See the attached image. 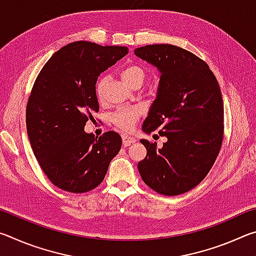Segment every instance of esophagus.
I'll return each instance as SVG.
<instances>
[{
    "label": "esophagus",
    "mask_w": 256,
    "mask_h": 256,
    "mask_svg": "<svg viewBox=\"0 0 256 256\" xmlns=\"http://www.w3.org/2000/svg\"><path fill=\"white\" fill-rule=\"evenodd\" d=\"M122 141H123V146H131L132 144H134L136 142V138H132V136H122Z\"/></svg>",
    "instance_id": "1"
}]
</instances>
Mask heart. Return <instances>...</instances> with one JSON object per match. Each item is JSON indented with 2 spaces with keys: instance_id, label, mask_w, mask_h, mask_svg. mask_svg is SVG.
Here are the masks:
<instances>
[{
  "instance_id": "heart-1",
  "label": "heart",
  "mask_w": 256,
  "mask_h": 256,
  "mask_svg": "<svg viewBox=\"0 0 256 256\" xmlns=\"http://www.w3.org/2000/svg\"><path fill=\"white\" fill-rule=\"evenodd\" d=\"M146 68L138 66V64H131V66L124 68V70L122 71L124 81L131 86H141L146 80ZM106 82V76H100L96 84V96L100 102L105 99ZM142 114H144V110H142L141 106L120 107L110 115V122L120 131L131 132L134 128L136 120L140 118Z\"/></svg>"
}]
</instances>
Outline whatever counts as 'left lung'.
<instances>
[{
  "label": "left lung",
  "instance_id": "obj_1",
  "mask_svg": "<svg viewBox=\"0 0 256 256\" xmlns=\"http://www.w3.org/2000/svg\"><path fill=\"white\" fill-rule=\"evenodd\" d=\"M138 58L160 71L158 94L142 130L166 136L162 148L142 138L146 156L138 168L144 183L162 196H180L204 180L224 140V102L204 60L178 46L146 45Z\"/></svg>",
  "mask_w": 256,
  "mask_h": 256
}]
</instances>
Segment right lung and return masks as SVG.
I'll list each match as a JSON object with an SVG mask.
<instances>
[{
	"label": "right lung",
	"instance_id": "obj_1",
	"mask_svg": "<svg viewBox=\"0 0 256 256\" xmlns=\"http://www.w3.org/2000/svg\"><path fill=\"white\" fill-rule=\"evenodd\" d=\"M128 53L124 46L74 42L56 52L37 76L26 108L27 132L38 164L58 188L84 193L97 188L118 154V133L94 138L84 126L99 112L98 76Z\"/></svg>",
	"mask_w": 256,
	"mask_h": 256
}]
</instances>
